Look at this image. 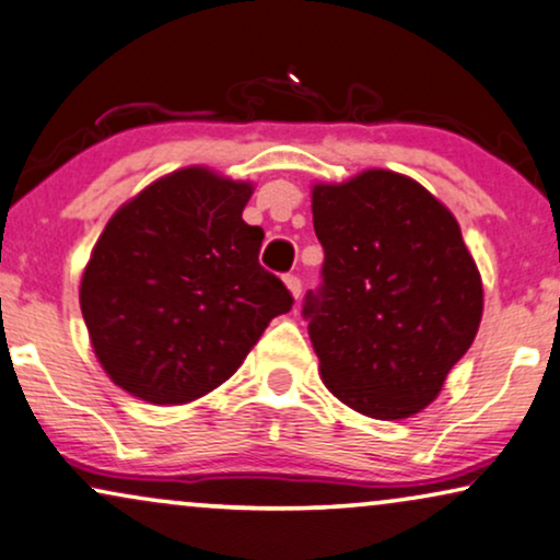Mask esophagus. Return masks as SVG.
<instances>
[{
	"mask_svg": "<svg viewBox=\"0 0 560 560\" xmlns=\"http://www.w3.org/2000/svg\"><path fill=\"white\" fill-rule=\"evenodd\" d=\"M284 284H287L289 292H292L294 300H300V294H302V281H300V276H294V273L284 276Z\"/></svg>",
	"mask_w": 560,
	"mask_h": 560,
	"instance_id": "34e87169",
	"label": "esophagus"
}]
</instances>
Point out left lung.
<instances>
[{"label": "left lung", "instance_id": "1", "mask_svg": "<svg viewBox=\"0 0 560 560\" xmlns=\"http://www.w3.org/2000/svg\"><path fill=\"white\" fill-rule=\"evenodd\" d=\"M323 284L302 315L325 387L380 421L419 413L465 357L483 284L452 211L421 183L364 170L313 186Z\"/></svg>", "mask_w": 560, "mask_h": 560}]
</instances>
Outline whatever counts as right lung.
Masks as SVG:
<instances>
[{"label":"right lung","mask_w":560,"mask_h":560,"mask_svg":"<svg viewBox=\"0 0 560 560\" xmlns=\"http://www.w3.org/2000/svg\"><path fill=\"white\" fill-rule=\"evenodd\" d=\"M253 183L183 167L126 201L92 247L80 307L105 374L154 406L230 380L268 323L292 310L258 264L264 230L243 219Z\"/></svg>","instance_id":"right-lung-1"}]
</instances>
